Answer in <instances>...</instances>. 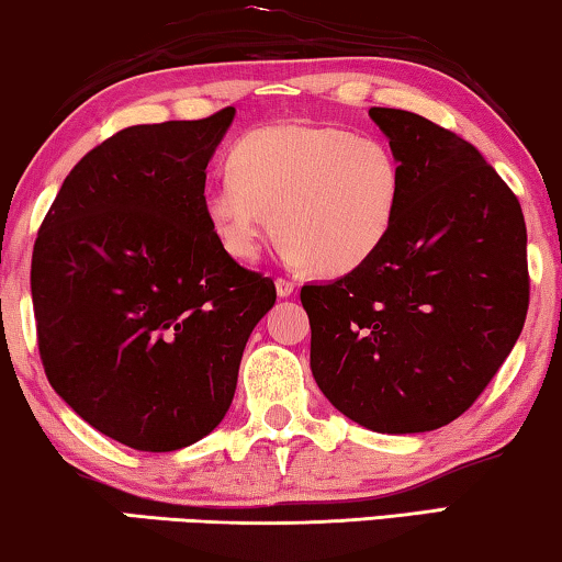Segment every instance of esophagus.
I'll return each instance as SVG.
<instances>
[{
	"label": "esophagus",
	"mask_w": 562,
	"mask_h": 562,
	"mask_svg": "<svg viewBox=\"0 0 562 562\" xmlns=\"http://www.w3.org/2000/svg\"><path fill=\"white\" fill-rule=\"evenodd\" d=\"M294 281H289V279H276V294H279L281 299H286V296H291L294 294Z\"/></svg>",
	"instance_id": "34e87169"
}]
</instances>
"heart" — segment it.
<instances>
[{
	"label": "heart",
	"instance_id": "1",
	"mask_svg": "<svg viewBox=\"0 0 562 562\" xmlns=\"http://www.w3.org/2000/svg\"><path fill=\"white\" fill-rule=\"evenodd\" d=\"M403 172L387 144L339 126L273 124L240 136L231 172L205 187L207 223L235 261H254L266 235L319 276L362 268L393 233Z\"/></svg>",
	"mask_w": 562,
	"mask_h": 562
}]
</instances>
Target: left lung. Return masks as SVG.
<instances>
[{"label": "left lung", "mask_w": 562, "mask_h": 562, "mask_svg": "<svg viewBox=\"0 0 562 562\" xmlns=\"http://www.w3.org/2000/svg\"><path fill=\"white\" fill-rule=\"evenodd\" d=\"M370 119L401 165V213L375 258L301 289L312 375L349 420L426 434L482 395L525 327L527 227L461 136L401 109Z\"/></svg>", "instance_id": "1"}]
</instances>
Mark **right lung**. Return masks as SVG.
<instances>
[{
    "label": "right lung",
    "instance_id": "add662e5",
    "mask_svg": "<svg viewBox=\"0 0 562 562\" xmlns=\"http://www.w3.org/2000/svg\"><path fill=\"white\" fill-rule=\"evenodd\" d=\"M235 119L128 126L65 177L32 250L47 380L136 451L184 449L225 418L240 357L276 304L207 223V161Z\"/></svg>",
    "mask_w": 562,
    "mask_h": 562
}]
</instances>
